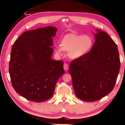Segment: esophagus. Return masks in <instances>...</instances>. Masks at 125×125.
<instances>
[{"label": "esophagus", "instance_id": "obj_1", "mask_svg": "<svg viewBox=\"0 0 125 125\" xmlns=\"http://www.w3.org/2000/svg\"><path fill=\"white\" fill-rule=\"evenodd\" d=\"M63 68H64L65 71H68V65L67 63H64V65H63Z\"/></svg>", "mask_w": 125, "mask_h": 125}]
</instances>
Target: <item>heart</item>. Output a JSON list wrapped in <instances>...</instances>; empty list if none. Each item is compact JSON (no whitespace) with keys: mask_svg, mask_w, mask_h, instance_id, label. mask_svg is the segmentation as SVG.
<instances>
[{"mask_svg":"<svg viewBox=\"0 0 125 125\" xmlns=\"http://www.w3.org/2000/svg\"><path fill=\"white\" fill-rule=\"evenodd\" d=\"M93 45L92 38L87 35L67 34L61 41V47L57 48V52L62 54L63 50L69 52V57L78 59L85 56L90 51Z\"/></svg>","mask_w":125,"mask_h":125,"instance_id":"obj_1","label":"heart"}]
</instances>
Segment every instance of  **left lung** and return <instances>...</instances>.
Returning <instances> with one entry per match:
<instances>
[{
    "label": "left lung",
    "instance_id": "8db88e82",
    "mask_svg": "<svg viewBox=\"0 0 125 125\" xmlns=\"http://www.w3.org/2000/svg\"><path fill=\"white\" fill-rule=\"evenodd\" d=\"M98 32L90 51L72 61L69 69L76 96L88 102L100 100L113 90L120 68L115 42L107 33Z\"/></svg>",
    "mask_w": 125,
    "mask_h": 125
}]
</instances>
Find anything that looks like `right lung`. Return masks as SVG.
<instances>
[{
	"instance_id": "1",
	"label": "right lung",
	"mask_w": 125,
	"mask_h": 125,
	"mask_svg": "<svg viewBox=\"0 0 125 125\" xmlns=\"http://www.w3.org/2000/svg\"><path fill=\"white\" fill-rule=\"evenodd\" d=\"M57 29L47 26L25 31L12 46L9 74L16 92L30 101L41 103L52 97L63 62L51 59Z\"/></svg>"
}]
</instances>
